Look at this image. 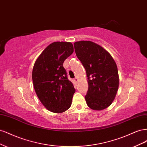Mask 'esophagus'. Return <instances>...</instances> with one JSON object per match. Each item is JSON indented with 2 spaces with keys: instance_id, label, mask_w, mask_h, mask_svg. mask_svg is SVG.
<instances>
[{
  "instance_id": "obj_1",
  "label": "esophagus",
  "mask_w": 147,
  "mask_h": 147,
  "mask_svg": "<svg viewBox=\"0 0 147 147\" xmlns=\"http://www.w3.org/2000/svg\"><path fill=\"white\" fill-rule=\"evenodd\" d=\"M74 81H75V82L77 83V82H78V78H77V77H75V78H74Z\"/></svg>"
}]
</instances>
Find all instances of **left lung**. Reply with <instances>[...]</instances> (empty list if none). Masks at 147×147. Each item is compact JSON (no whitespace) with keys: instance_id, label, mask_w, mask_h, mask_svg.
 <instances>
[{"instance_id":"1","label":"left lung","mask_w":147,"mask_h":147,"mask_svg":"<svg viewBox=\"0 0 147 147\" xmlns=\"http://www.w3.org/2000/svg\"><path fill=\"white\" fill-rule=\"evenodd\" d=\"M74 45L76 55L86 70L88 106L94 110L107 109L112 104L118 90L116 63L107 51L94 42L82 40Z\"/></svg>"}]
</instances>
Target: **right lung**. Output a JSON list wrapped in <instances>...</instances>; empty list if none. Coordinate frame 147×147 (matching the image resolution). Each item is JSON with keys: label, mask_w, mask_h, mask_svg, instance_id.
Wrapping results in <instances>:
<instances>
[{"label": "right lung", "mask_w": 147, "mask_h": 147, "mask_svg": "<svg viewBox=\"0 0 147 147\" xmlns=\"http://www.w3.org/2000/svg\"><path fill=\"white\" fill-rule=\"evenodd\" d=\"M73 52L72 43L55 42L35 62L32 74L34 90L43 106L51 112H64L72 104L75 90L67 77L63 63Z\"/></svg>", "instance_id": "obj_1"}]
</instances>
